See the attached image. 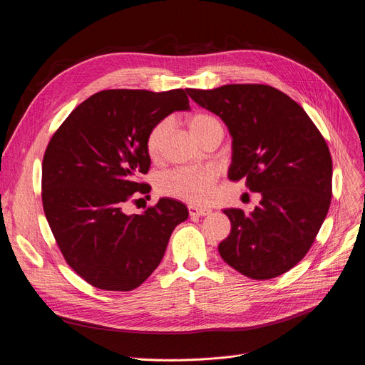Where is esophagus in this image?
<instances>
[{
    "instance_id": "1",
    "label": "esophagus",
    "mask_w": 365,
    "mask_h": 365,
    "mask_svg": "<svg viewBox=\"0 0 365 365\" xmlns=\"http://www.w3.org/2000/svg\"><path fill=\"white\" fill-rule=\"evenodd\" d=\"M210 212H212V210L207 209V207H197V206H195V205L188 206L190 217H206V215H209Z\"/></svg>"
}]
</instances>
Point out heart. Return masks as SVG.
Listing matches in <instances>:
<instances>
[{
	"label": "heart",
	"instance_id": "b5f03b06",
	"mask_svg": "<svg viewBox=\"0 0 365 365\" xmlns=\"http://www.w3.org/2000/svg\"><path fill=\"white\" fill-rule=\"evenodd\" d=\"M220 125V122L205 113L191 116L188 126L191 134L197 140L210 130L212 126ZM169 123L162 120L152 128L145 138L147 155L152 159H158L162 150L163 138L168 133ZM218 178V170L213 168H185L175 169L173 173L163 175L159 181V191L165 196L174 197L191 205H203L209 202L213 195V184Z\"/></svg>",
	"mask_w": 365,
	"mask_h": 365
}]
</instances>
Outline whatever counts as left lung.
Returning a JSON list of instances; mask_svg holds the SVG:
<instances>
[{"label": "left lung", "instance_id": "8db88e82", "mask_svg": "<svg viewBox=\"0 0 365 365\" xmlns=\"http://www.w3.org/2000/svg\"><path fill=\"white\" fill-rule=\"evenodd\" d=\"M187 93L228 128V178L246 180L262 196L249 215L224 209L231 232L218 246L221 258L253 280L287 272L308 253L330 207L333 163L326 140L301 106L269 85Z\"/></svg>", "mask_w": 365, "mask_h": 365}]
</instances>
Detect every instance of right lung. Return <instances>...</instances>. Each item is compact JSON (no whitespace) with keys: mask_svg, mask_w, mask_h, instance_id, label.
<instances>
[{"mask_svg":"<svg viewBox=\"0 0 365 365\" xmlns=\"http://www.w3.org/2000/svg\"><path fill=\"white\" fill-rule=\"evenodd\" d=\"M184 90H106L61 123L42 160V205L69 267L101 290L130 292L160 264L187 206L160 199L140 215L125 203L145 195V138L173 112L188 110Z\"/></svg>","mask_w":365,"mask_h":365,"instance_id":"add662e5","label":"right lung"}]
</instances>
